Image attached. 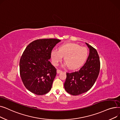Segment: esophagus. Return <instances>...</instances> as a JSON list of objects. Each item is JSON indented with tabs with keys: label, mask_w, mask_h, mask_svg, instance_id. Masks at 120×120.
<instances>
[{
	"label": "esophagus",
	"mask_w": 120,
	"mask_h": 120,
	"mask_svg": "<svg viewBox=\"0 0 120 120\" xmlns=\"http://www.w3.org/2000/svg\"><path fill=\"white\" fill-rule=\"evenodd\" d=\"M62 72V71H61V70H57V73H60V72Z\"/></svg>",
	"instance_id": "esophagus-1"
}]
</instances>
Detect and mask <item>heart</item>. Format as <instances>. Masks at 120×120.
<instances>
[{
  "label": "heart",
  "mask_w": 120,
  "mask_h": 120,
  "mask_svg": "<svg viewBox=\"0 0 120 120\" xmlns=\"http://www.w3.org/2000/svg\"><path fill=\"white\" fill-rule=\"evenodd\" d=\"M87 55L86 47L73 43L64 44L59 48V50L53 49L51 52L52 62L54 65H57L64 56V61L71 69L80 67L86 60Z\"/></svg>",
  "instance_id": "b5f03b06"
}]
</instances>
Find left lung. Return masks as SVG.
I'll list each match as a JSON object with an SVG mask.
<instances>
[{
	"mask_svg": "<svg viewBox=\"0 0 120 120\" xmlns=\"http://www.w3.org/2000/svg\"><path fill=\"white\" fill-rule=\"evenodd\" d=\"M90 49L89 57L80 70L67 72L64 83L66 91L72 95H78L89 91L98 78L100 70L99 56L95 49L86 43Z\"/></svg>",
	"mask_w": 120,
	"mask_h": 120,
	"instance_id": "1",
	"label": "left lung"
}]
</instances>
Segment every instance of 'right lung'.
I'll list each match as a JSON object with an SVG mask.
<instances>
[{
    "label": "right lung",
    "mask_w": 120,
    "mask_h": 120,
    "mask_svg": "<svg viewBox=\"0 0 120 120\" xmlns=\"http://www.w3.org/2000/svg\"><path fill=\"white\" fill-rule=\"evenodd\" d=\"M60 41L53 38L37 39L24 50L20 59V75L30 91L42 95L51 90L56 69L49 60L53 48Z\"/></svg>",
    "instance_id": "right-lung-1"
}]
</instances>
